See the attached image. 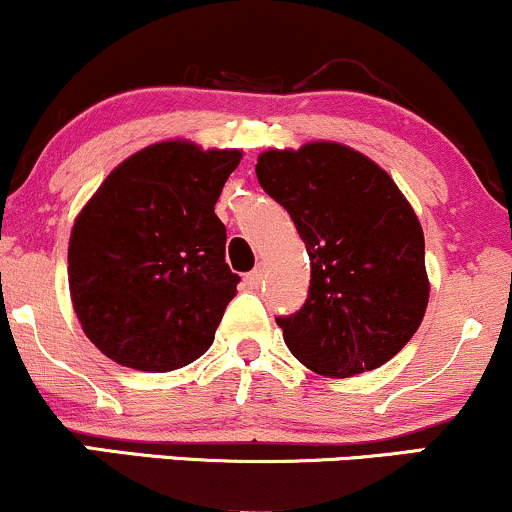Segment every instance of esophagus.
Segmentation results:
<instances>
[{"mask_svg": "<svg viewBox=\"0 0 512 512\" xmlns=\"http://www.w3.org/2000/svg\"><path fill=\"white\" fill-rule=\"evenodd\" d=\"M262 269H255V272H250L248 276H245V284L250 286V289H260V284H262Z\"/></svg>", "mask_w": 512, "mask_h": 512, "instance_id": "obj_1", "label": "esophagus"}]
</instances>
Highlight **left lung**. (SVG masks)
<instances>
[{"instance_id": "8db88e82", "label": "left lung", "mask_w": 512, "mask_h": 512, "mask_svg": "<svg viewBox=\"0 0 512 512\" xmlns=\"http://www.w3.org/2000/svg\"><path fill=\"white\" fill-rule=\"evenodd\" d=\"M257 180L296 223L310 255V293L276 317L305 368L351 378L380 368L414 337L428 293L424 231L383 168L339 142L269 149Z\"/></svg>"}]
</instances>
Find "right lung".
Wrapping results in <instances>:
<instances>
[{"label": "right lung", "mask_w": 512, "mask_h": 512, "mask_svg": "<svg viewBox=\"0 0 512 512\" xmlns=\"http://www.w3.org/2000/svg\"><path fill=\"white\" fill-rule=\"evenodd\" d=\"M240 158L187 139L144 146L76 216L69 296L86 337L120 366L168 373L214 342L240 281L214 207Z\"/></svg>", "instance_id": "1"}]
</instances>
